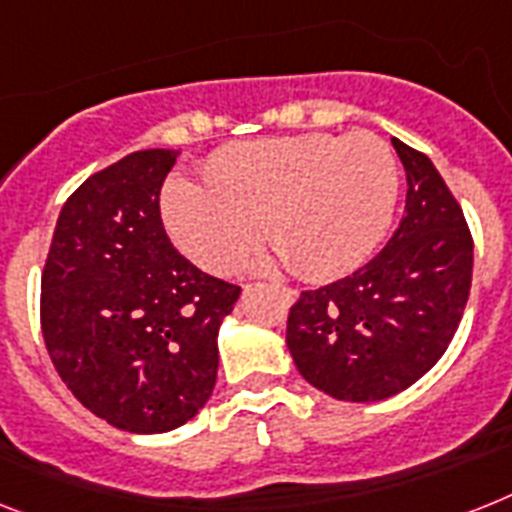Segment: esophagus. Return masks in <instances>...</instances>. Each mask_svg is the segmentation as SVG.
<instances>
[{
  "mask_svg": "<svg viewBox=\"0 0 512 512\" xmlns=\"http://www.w3.org/2000/svg\"><path fill=\"white\" fill-rule=\"evenodd\" d=\"M278 294H281V299H284L286 305H292L294 299H297V292H294V289H289V286H281V289H278Z\"/></svg>",
  "mask_w": 512,
  "mask_h": 512,
  "instance_id": "obj_1",
  "label": "esophagus"
}]
</instances>
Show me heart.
Wrapping results in <instances>:
<instances>
[{
    "label": "heart",
    "instance_id": "heart-1",
    "mask_svg": "<svg viewBox=\"0 0 512 512\" xmlns=\"http://www.w3.org/2000/svg\"><path fill=\"white\" fill-rule=\"evenodd\" d=\"M207 186L173 178L162 215L191 263L228 273L268 231L307 278L352 273L381 244L400 199L392 147L371 134H297L220 149Z\"/></svg>",
    "mask_w": 512,
    "mask_h": 512
}]
</instances>
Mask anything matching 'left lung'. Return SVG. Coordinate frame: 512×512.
Segmentation results:
<instances>
[{"mask_svg": "<svg viewBox=\"0 0 512 512\" xmlns=\"http://www.w3.org/2000/svg\"><path fill=\"white\" fill-rule=\"evenodd\" d=\"M407 176L405 218L371 263L289 310L286 347L307 384L347 402L413 386L450 347L473 273L458 199L429 157L392 139Z\"/></svg>", "mask_w": 512, "mask_h": 512, "instance_id": "obj_1", "label": "left lung"}]
</instances>
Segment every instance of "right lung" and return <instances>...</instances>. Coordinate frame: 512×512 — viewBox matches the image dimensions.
Returning <instances> with one entry per match:
<instances>
[{
  "instance_id": "right-lung-1",
  "label": "right lung",
  "mask_w": 512,
  "mask_h": 512,
  "mask_svg": "<svg viewBox=\"0 0 512 512\" xmlns=\"http://www.w3.org/2000/svg\"><path fill=\"white\" fill-rule=\"evenodd\" d=\"M173 149H141L86 178L54 226L41 331L73 397L115 429L162 434L205 407L218 328L242 286L170 244L160 189Z\"/></svg>"
}]
</instances>
